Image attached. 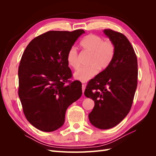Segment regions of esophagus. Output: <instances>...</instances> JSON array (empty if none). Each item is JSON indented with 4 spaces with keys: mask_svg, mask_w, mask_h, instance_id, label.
<instances>
[{
    "mask_svg": "<svg viewBox=\"0 0 156 156\" xmlns=\"http://www.w3.org/2000/svg\"><path fill=\"white\" fill-rule=\"evenodd\" d=\"M84 89H85V85H84V84H82V91H83V95H84Z\"/></svg>",
    "mask_w": 156,
    "mask_h": 156,
    "instance_id": "1",
    "label": "esophagus"
}]
</instances>
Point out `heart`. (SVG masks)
<instances>
[{"mask_svg": "<svg viewBox=\"0 0 156 156\" xmlns=\"http://www.w3.org/2000/svg\"><path fill=\"white\" fill-rule=\"evenodd\" d=\"M80 44L84 50L91 53L88 60L90 66L80 68L74 73L73 77L78 81L87 82L95 76L98 69L103 71L109 66L114 58L116 47L111 40H104L101 36L94 34L84 37ZM66 60L68 65L72 68L75 69L79 67L78 52L74 47L69 49Z\"/></svg>", "mask_w": 156, "mask_h": 156, "instance_id": "b5f03b06", "label": "heart"}]
</instances>
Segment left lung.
<instances>
[{
  "label": "left lung",
  "mask_w": 156,
  "mask_h": 156,
  "mask_svg": "<svg viewBox=\"0 0 156 156\" xmlns=\"http://www.w3.org/2000/svg\"><path fill=\"white\" fill-rule=\"evenodd\" d=\"M103 32L115 45L114 58L109 66L88 83L84 94L95 103L88 115L90 123L107 129L119 124L131 109L137 87L138 65L133 47L123 34L111 29Z\"/></svg>",
  "instance_id": "1"
}]
</instances>
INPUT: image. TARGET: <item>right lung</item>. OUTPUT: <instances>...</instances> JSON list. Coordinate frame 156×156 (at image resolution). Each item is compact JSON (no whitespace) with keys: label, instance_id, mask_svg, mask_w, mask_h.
<instances>
[{"label":"right lung","instance_id":"add662e5","mask_svg":"<svg viewBox=\"0 0 156 156\" xmlns=\"http://www.w3.org/2000/svg\"><path fill=\"white\" fill-rule=\"evenodd\" d=\"M82 29L48 31L33 39L18 69V94L27 120L42 131L62 126L68 107L82 95V84L72 77L66 56ZM67 83V84H66Z\"/></svg>","mask_w":156,"mask_h":156}]
</instances>
